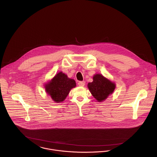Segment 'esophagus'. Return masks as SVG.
I'll return each instance as SVG.
<instances>
[{
    "mask_svg": "<svg viewBox=\"0 0 157 157\" xmlns=\"http://www.w3.org/2000/svg\"><path fill=\"white\" fill-rule=\"evenodd\" d=\"M78 86H84L85 85V81H82V82H79L78 83Z\"/></svg>",
    "mask_w": 157,
    "mask_h": 157,
    "instance_id": "1",
    "label": "esophagus"
}]
</instances>
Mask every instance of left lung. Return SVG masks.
Instances as JSON below:
<instances>
[{
    "instance_id": "obj_1",
    "label": "left lung",
    "mask_w": 157,
    "mask_h": 157,
    "mask_svg": "<svg viewBox=\"0 0 157 157\" xmlns=\"http://www.w3.org/2000/svg\"><path fill=\"white\" fill-rule=\"evenodd\" d=\"M88 87L94 97L98 101H102L112 94L115 85L102 75L95 74L93 77V82L88 83Z\"/></svg>"
}]
</instances>
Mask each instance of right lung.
I'll return each mask as SVG.
<instances>
[{"label":"right lung","mask_w":157,"mask_h":157,"mask_svg":"<svg viewBox=\"0 0 157 157\" xmlns=\"http://www.w3.org/2000/svg\"><path fill=\"white\" fill-rule=\"evenodd\" d=\"M75 86L74 80L69 78L67 75L60 72L45 86V89L52 100L59 103L63 101L69 94L70 90Z\"/></svg>","instance_id":"add662e5"}]
</instances>
